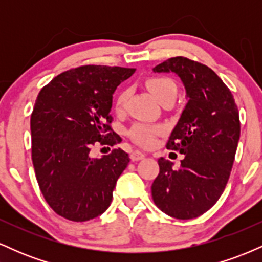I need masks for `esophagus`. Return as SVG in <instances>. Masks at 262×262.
<instances>
[{
    "instance_id": "esophagus-1",
    "label": "esophagus",
    "mask_w": 262,
    "mask_h": 262,
    "mask_svg": "<svg viewBox=\"0 0 262 262\" xmlns=\"http://www.w3.org/2000/svg\"><path fill=\"white\" fill-rule=\"evenodd\" d=\"M145 156H146V155L144 154V152L138 151V150H137V151L132 152V154H130V159H132V160H133V161H139V160H141V159L145 158Z\"/></svg>"
}]
</instances>
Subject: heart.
Listing matches in <instances>:
<instances>
[{
    "label": "heart",
    "mask_w": 262,
    "mask_h": 262,
    "mask_svg": "<svg viewBox=\"0 0 262 262\" xmlns=\"http://www.w3.org/2000/svg\"><path fill=\"white\" fill-rule=\"evenodd\" d=\"M146 87H148L149 91L151 92V95L154 96V98L159 103H161L164 100H167V98L175 100L177 96V86L175 81L171 80L170 77H150L146 81ZM127 100L128 90H123L116 97L114 110L118 111V112L122 111L125 103H127ZM161 130L162 128L159 127V125L146 124V123H135L133 127L130 128V130H129V137L135 143L139 144V145L149 148V146H151L155 143L156 135L160 134Z\"/></svg>",
    "instance_id": "b5f03b06"
}]
</instances>
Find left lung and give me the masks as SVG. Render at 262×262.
Instances as JSON below:
<instances>
[{"instance_id": "obj_1", "label": "left lung", "mask_w": 262, "mask_h": 262, "mask_svg": "<svg viewBox=\"0 0 262 262\" xmlns=\"http://www.w3.org/2000/svg\"><path fill=\"white\" fill-rule=\"evenodd\" d=\"M152 71L175 73L188 100L166 144L185 158L179 169L159 159L152 200L170 217L197 218L214 206L229 180L240 138L239 111L221 77L201 62L176 56Z\"/></svg>"}]
</instances>
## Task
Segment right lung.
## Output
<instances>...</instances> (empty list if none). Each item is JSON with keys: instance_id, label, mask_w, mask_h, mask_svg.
Instances as JSON below:
<instances>
[{"instance_id": "add662e5", "label": "right lung", "mask_w": 262, "mask_h": 262, "mask_svg": "<svg viewBox=\"0 0 262 262\" xmlns=\"http://www.w3.org/2000/svg\"><path fill=\"white\" fill-rule=\"evenodd\" d=\"M135 69L85 65L58 75L39 92L31 117L32 160L41 193L56 214L86 222L106 212L129 164L122 149L92 158L93 145H116L111 128L117 86Z\"/></svg>"}]
</instances>
